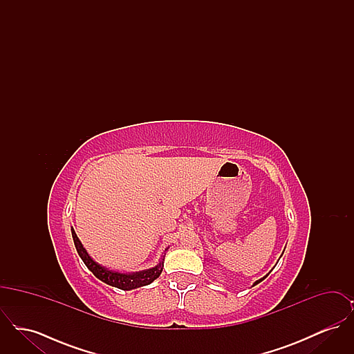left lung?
<instances>
[{
	"instance_id": "8db88e82",
	"label": "left lung",
	"mask_w": 354,
	"mask_h": 354,
	"mask_svg": "<svg viewBox=\"0 0 354 354\" xmlns=\"http://www.w3.org/2000/svg\"><path fill=\"white\" fill-rule=\"evenodd\" d=\"M270 272H272V270H270ZM270 273H267V274H266V276H264V277H261V279H259V280H257V281H254V283H253L252 286H256V284H259V283H261V281H263V280H264V279H266V277H267V276H268V274H270Z\"/></svg>"
}]
</instances>
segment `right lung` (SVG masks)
<instances>
[{"mask_svg":"<svg viewBox=\"0 0 354 354\" xmlns=\"http://www.w3.org/2000/svg\"><path fill=\"white\" fill-rule=\"evenodd\" d=\"M71 236L74 240V245L77 248V252L80 254V257L82 259L84 266L88 270L93 272V274L100 279L103 283H106L107 286H115L122 290H131L135 288H140V286H149L151 284L153 280H156L162 270H163V263H165V256L166 253H163L162 259L159 260V263L152 267L150 270H139V272H133V273H124V272H118V270H110L107 267H103L101 264H98L88 253L86 251L81 240L78 239V236L75 234L74 228H71ZM169 248H166L167 251Z\"/></svg>","mask_w":354,"mask_h":354,"instance_id":"obj_1","label":"right lung"}]
</instances>
